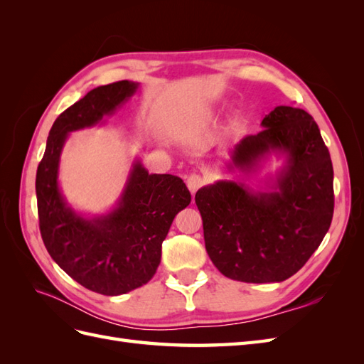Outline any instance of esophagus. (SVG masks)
<instances>
[{
	"instance_id": "esophagus-1",
	"label": "esophagus",
	"mask_w": 364,
	"mask_h": 364,
	"mask_svg": "<svg viewBox=\"0 0 364 364\" xmlns=\"http://www.w3.org/2000/svg\"><path fill=\"white\" fill-rule=\"evenodd\" d=\"M186 185H188V190L194 194L203 185V178L199 174H191L188 181H186Z\"/></svg>"
}]
</instances>
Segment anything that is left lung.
Wrapping results in <instances>:
<instances>
[{
    "label": "left lung",
    "instance_id": "obj_1",
    "mask_svg": "<svg viewBox=\"0 0 364 364\" xmlns=\"http://www.w3.org/2000/svg\"><path fill=\"white\" fill-rule=\"evenodd\" d=\"M261 126L230 151L229 168L250 171L272 151L285 153L274 191L218 181L196 193L209 258L226 278L253 284L281 282L302 269L334 213L333 162L313 117L278 106Z\"/></svg>",
    "mask_w": 364,
    "mask_h": 364
}]
</instances>
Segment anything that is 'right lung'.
<instances>
[{
  "label": "right lung",
  "mask_w": 364,
  "mask_h": 364,
  "mask_svg": "<svg viewBox=\"0 0 364 364\" xmlns=\"http://www.w3.org/2000/svg\"><path fill=\"white\" fill-rule=\"evenodd\" d=\"M136 87L138 83L129 80L98 86L63 111L50 130L36 173L43 245L74 281L106 296L124 294L153 278L176 214L191 202L181 178L149 174L139 161L134 164L117 208L106 215H79L59 190L60 153L70 132L98 124Z\"/></svg>",
  "instance_id": "right-lung-1"
}]
</instances>
